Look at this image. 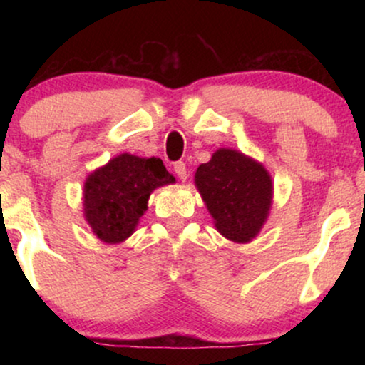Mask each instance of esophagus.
I'll list each match as a JSON object with an SVG mask.
<instances>
[{
  "label": "esophagus",
  "mask_w": 365,
  "mask_h": 365,
  "mask_svg": "<svg viewBox=\"0 0 365 365\" xmlns=\"http://www.w3.org/2000/svg\"><path fill=\"white\" fill-rule=\"evenodd\" d=\"M174 173L178 174V178L181 179V181L184 182L187 179V169H186V163L182 161H178L176 164H174Z\"/></svg>",
  "instance_id": "1"
}]
</instances>
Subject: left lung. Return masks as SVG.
Segmentation results:
<instances>
[{
  "mask_svg": "<svg viewBox=\"0 0 365 365\" xmlns=\"http://www.w3.org/2000/svg\"><path fill=\"white\" fill-rule=\"evenodd\" d=\"M214 227L229 241H252L272 206V178L261 163L231 148H219L194 174Z\"/></svg>",
  "mask_w": 365,
  "mask_h": 365,
  "instance_id": "obj_1",
  "label": "left lung"
}]
</instances>
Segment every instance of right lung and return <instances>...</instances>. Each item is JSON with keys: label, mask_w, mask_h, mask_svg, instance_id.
Instances as JSON below:
<instances>
[{"label": "right lung", "mask_w": 365, "mask_h": 365, "mask_svg": "<svg viewBox=\"0 0 365 365\" xmlns=\"http://www.w3.org/2000/svg\"><path fill=\"white\" fill-rule=\"evenodd\" d=\"M176 182L159 158L123 153L88 174L83 189L84 219L104 244L124 242L148 211L154 189Z\"/></svg>", "instance_id": "1"}]
</instances>
